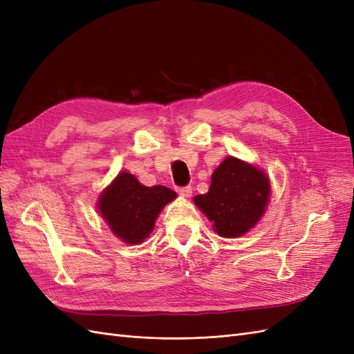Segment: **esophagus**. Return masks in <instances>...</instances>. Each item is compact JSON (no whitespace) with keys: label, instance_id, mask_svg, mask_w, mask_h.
Returning a JSON list of instances; mask_svg holds the SVG:
<instances>
[{"label":"esophagus","instance_id":"esophagus-1","mask_svg":"<svg viewBox=\"0 0 354 354\" xmlns=\"http://www.w3.org/2000/svg\"><path fill=\"white\" fill-rule=\"evenodd\" d=\"M176 190H177V194H178L180 196H183V198H190V195H192V187H190V186L176 187Z\"/></svg>","mask_w":354,"mask_h":354}]
</instances>
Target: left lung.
I'll list each match as a JSON object with an SVG mask.
<instances>
[{"label": "left lung", "mask_w": 354, "mask_h": 354, "mask_svg": "<svg viewBox=\"0 0 354 354\" xmlns=\"http://www.w3.org/2000/svg\"><path fill=\"white\" fill-rule=\"evenodd\" d=\"M270 196L269 177L243 160L227 156L211 176L205 195L194 198L223 238H238L260 221Z\"/></svg>", "instance_id": "8db88e82"}]
</instances>
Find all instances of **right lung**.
<instances>
[{"mask_svg":"<svg viewBox=\"0 0 354 354\" xmlns=\"http://www.w3.org/2000/svg\"><path fill=\"white\" fill-rule=\"evenodd\" d=\"M176 198L174 190L159 185L143 186L133 174L122 171L102 192L97 208L115 236L138 245L153 232L159 212Z\"/></svg>","mask_w":354,"mask_h":354,"instance_id":"obj_1","label":"right lung"}]
</instances>
